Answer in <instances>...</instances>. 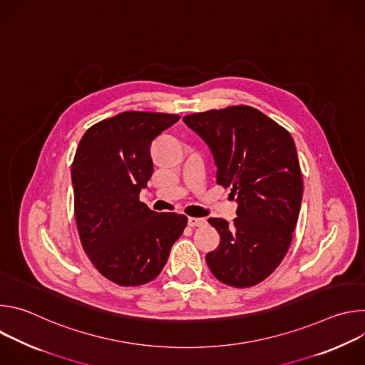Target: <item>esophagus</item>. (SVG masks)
<instances>
[{
    "instance_id": "34e87169",
    "label": "esophagus",
    "mask_w": 365,
    "mask_h": 365,
    "mask_svg": "<svg viewBox=\"0 0 365 365\" xmlns=\"http://www.w3.org/2000/svg\"><path fill=\"white\" fill-rule=\"evenodd\" d=\"M187 224H189V227L195 228V227H203V225H206V221H205L203 218H193V217H190V218L187 220Z\"/></svg>"
}]
</instances>
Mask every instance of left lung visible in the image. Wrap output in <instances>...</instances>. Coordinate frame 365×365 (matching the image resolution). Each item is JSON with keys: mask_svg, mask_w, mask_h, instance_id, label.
Returning a JSON list of instances; mask_svg holds the SVG:
<instances>
[{"mask_svg": "<svg viewBox=\"0 0 365 365\" xmlns=\"http://www.w3.org/2000/svg\"><path fill=\"white\" fill-rule=\"evenodd\" d=\"M210 145L217 182L237 199L232 224L210 218L220 232L207 267L222 283L251 287L267 279L284 258L297 222L303 179L294 141L276 121L247 106L183 117Z\"/></svg>", "mask_w": 365, "mask_h": 365, "instance_id": "1", "label": "left lung"}]
</instances>
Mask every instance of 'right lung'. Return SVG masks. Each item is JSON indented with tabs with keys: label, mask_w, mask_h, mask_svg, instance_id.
Here are the masks:
<instances>
[{
	"label": "right lung",
	"mask_w": 365,
	"mask_h": 365,
	"mask_svg": "<svg viewBox=\"0 0 365 365\" xmlns=\"http://www.w3.org/2000/svg\"><path fill=\"white\" fill-rule=\"evenodd\" d=\"M176 114L127 111L86 130L72 163L75 220L96 270L120 286H140L163 270L187 218L140 202L153 175L151 141Z\"/></svg>",
	"instance_id": "obj_1"
}]
</instances>
